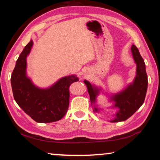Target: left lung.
Here are the masks:
<instances>
[{
    "mask_svg": "<svg viewBox=\"0 0 160 160\" xmlns=\"http://www.w3.org/2000/svg\"><path fill=\"white\" fill-rule=\"evenodd\" d=\"M132 58L136 64V74L134 80L129 83L123 90L117 93L108 95L109 102L112 103L109 109H117L114 118L110 120V122H120L126 121L133 114L142 106L148 90V75L145 70L144 60L140 56L138 48L132 45L131 48ZM84 83L88 88L90 94L91 105L94 113H99L102 111V108L97 104V97L100 93L106 94L102 87H97L85 80Z\"/></svg>",
    "mask_w": 160,
    "mask_h": 160,
    "instance_id": "obj_1",
    "label": "left lung"
}]
</instances>
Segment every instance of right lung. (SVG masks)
<instances>
[{"label": "right lung", "mask_w": 160, "mask_h": 160, "mask_svg": "<svg viewBox=\"0 0 160 160\" xmlns=\"http://www.w3.org/2000/svg\"><path fill=\"white\" fill-rule=\"evenodd\" d=\"M33 41L30 40L16 61L11 75L13 96L27 114L38 123L58 121L66 114L69 106V86L79 80L76 75L61 78L53 85L42 88L34 85L27 73V58Z\"/></svg>", "instance_id": "1"}]
</instances>
